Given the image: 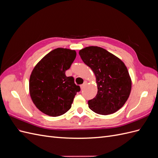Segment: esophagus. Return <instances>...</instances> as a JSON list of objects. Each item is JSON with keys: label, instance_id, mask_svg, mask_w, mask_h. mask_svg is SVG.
<instances>
[{"label": "esophagus", "instance_id": "1", "mask_svg": "<svg viewBox=\"0 0 158 158\" xmlns=\"http://www.w3.org/2000/svg\"><path fill=\"white\" fill-rule=\"evenodd\" d=\"M86 85V82H85L84 84H82V85H80V88H81V89H83L85 87V85Z\"/></svg>", "mask_w": 158, "mask_h": 158}]
</instances>
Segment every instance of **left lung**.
<instances>
[{
	"instance_id": "8db88e82",
	"label": "left lung",
	"mask_w": 158,
	"mask_h": 158,
	"mask_svg": "<svg viewBox=\"0 0 158 158\" xmlns=\"http://www.w3.org/2000/svg\"><path fill=\"white\" fill-rule=\"evenodd\" d=\"M79 55L96 77L98 94L88 102L89 108L103 115L115 113L131 93L132 82L126 66L118 57L97 46L85 47Z\"/></svg>"
}]
</instances>
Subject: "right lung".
Returning a JSON list of instances; mask_svg holds the SVG:
<instances>
[{
    "label": "right lung",
    "mask_w": 158,
    "mask_h": 158,
    "mask_svg": "<svg viewBox=\"0 0 158 158\" xmlns=\"http://www.w3.org/2000/svg\"><path fill=\"white\" fill-rule=\"evenodd\" d=\"M76 56L74 50L57 48L46 55L33 69L30 78L32 101L41 112L51 117L62 115L70 109L80 91L73 76L65 74Z\"/></svg>",
    "instance_id": "right-lung-1"
}]
</instances>
